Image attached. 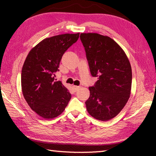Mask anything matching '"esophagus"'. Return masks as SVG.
<instances>
[{
	"instance_id": "1",
	"label": "esophagus",
	"mask_w": 156,
	"mask_h": 156,
	"mask_svg": "<svg viewBox=\"0 0 156 156\" xmlns=\"http://www.w3.org/2000/svg\"><path fill=\"white\" fill-rule=\"evenodd\" d=\"M72 87H73V91H74L76 92V91H77L79 89H80V87H79V86H75V85H73V86H72Z\"/></svg>"
}]
</instances>
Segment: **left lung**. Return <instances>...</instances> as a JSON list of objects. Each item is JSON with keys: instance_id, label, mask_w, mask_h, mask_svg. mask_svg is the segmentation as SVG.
I'll list each match as a JSON object with an SVG mask.
<instances>
[{"instance_id": "left-lung-1", "label": "left lung", "mask_w": 156, "mask_h": 156, "mask_svg": "<svg viewBox=\"0 0 156 156\" xmlns=\"http://www.w3.org/2000/svg\"><path fill=\"white\" fill-rule=\"evenodd\" d=\"M80 37L91 75L98 79L89 87L87 110L97 120H109L121 112L130 97L131 64L124 50L110 37L96 33H82Z\"/></svg>"}]
</instances>
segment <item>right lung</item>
<instances>
[{"instance_id":"1","label":"right lung","mask_w":156,"mask_h":156,"mask_svg":"<svg viewBox=\"0 0 156 156\" xmlns=\"http://www.w3.org/2000/svg\"><path fill=\"white\" fill-rule=\"evenodd\" d=\"M65 34L47 38L29 52L21 73L22 92L29 106L44 119H52L64 112L72 95L60 81H54L60 60L79 38Z\"/></svg>"}]
</instances>
